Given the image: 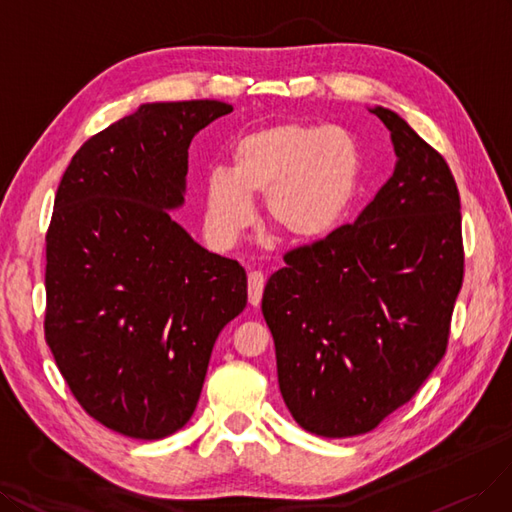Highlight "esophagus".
Masks as SVG:
<instances>
[{
    "label": "esophagus",
    "instance_id": "esophagus-1",
    "mask_svg": "<svg viewBox=\"0 0 512 512\" xmlns=\"http://www.w3.org/2000/svg\"><path fill=\"white\" fill-rule=\"evenodd\" d=\"M263 285H266V276H263V272H251L249 274V302H251V306L261 304Z\"/></svg>",
    "mask_w": 512,
    "mask_h": 512
}]
</instances>
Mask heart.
I'll list each match as a JSON object with an SVG mask.
<instances>
[{
	"instance_id": "heart-1",
	"label": "heart",
	"mask_w": 512,
	"mask_h": 512,
	"mask_svg": "<svg viewBox=\"0 0 512 512\" xmlns=\"http://www.w3.org/2000/svg\"><path fill=\"white\" fill-rule=\"evenodd\" d=\"M355 144L338 127L280 123L240 138L232 172L214 168L204 180L206 232L234 244L251 225L253 197L263 195L266 219L291 242L332 232L357 185Z\"/></svg>"
}]
</instances>
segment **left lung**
<instances>
[{"instance_id":"8db88e82","label":"left lung","mask_w":512,"mask_h":512,"mask_svg":"<svg viewBox=\"0 0 512 512\" xmlns=\"http://www.w3.org/2000/svg\"><path fill=\"white\" fill-rule=\"evenodd\" d=\"M393 176L323 240L285 255L263 291L278 387L306 432H372L404 406L447 351L464 280L455 178L442 155L393 110Z\"/></svg>"}]
</instances>
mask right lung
Here are the masks:
<instances>
[{"label": "right lung", "mask_w": 512, "mask_h": 512, "mask_svg": "<svg viewBox=\"0 0 512 512\" xmlns=\"http://www.w3.org/2000/svg\"><path fill=\"white\" fill-rule=\"evenodd\" d=\"M232 110L142 104L78 148L55 195L46 342L78 404L129 438H166L191 419L214 340L246 306L240 263L170 217L193 136Z\"/></svg>", "instance_id": "obj_1"}]
</instances>
